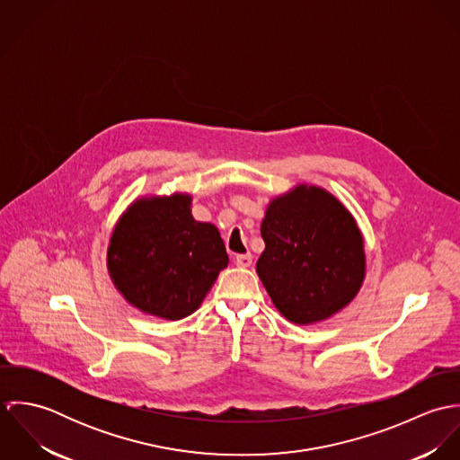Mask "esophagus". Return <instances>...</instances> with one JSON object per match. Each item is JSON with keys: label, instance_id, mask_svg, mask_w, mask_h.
<instances>
[{"label": "esophagus", "instance_id": "34e87169", "mask_svg": "<svg viewBox=\"0 0 460 460\" xmlns=\"http://www.w3.org/2000/svg\"><path fill=\"white\" fill-rule=\"evenodd\" d=\"M235 263L239 267H250L253 263V255L252 253H246V255H237L235 257Z\"/></svg>", "mask_w": 460, "mask_h": 460}]
</instances>
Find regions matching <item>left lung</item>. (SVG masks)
<instances>
[{
  "label": "left lung",
  "instance_id": "8db88e82",
  "mask_svg": "<svg viewBox=\"0 0 460 460\" xmlns=\"http://www.w3.org/2000/svg\"><path fill=\"white\" fill-rule=\"evenodd\" d=\"M257 272L279 314L314 324L347 306L365 278L361 232L350 212L315 186L274 198L262 221Z\"/></svg>",
  "mask_w": 460,
  "mask_h": 460
}]
</instances>
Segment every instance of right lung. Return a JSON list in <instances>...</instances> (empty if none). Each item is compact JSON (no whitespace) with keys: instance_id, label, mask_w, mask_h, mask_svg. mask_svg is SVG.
I'll return each instance as SVG.
<instances>
[{"instance_id":"1","label":"right lung","mask_w":460,"mask_h":460,"mask_svg":"<svg viewBox=\"0 0 460 460\" xmlns=\"http://www.w3.org/2000/svg\"><path fill=\"white\" fill-rule=\"evenodd\" d=\"M190 205V195L134 201L108 250L120 294L141 312L168 321L191 315L228 265L217 228L195 221Z\"/></svg>"}]
</instances>
